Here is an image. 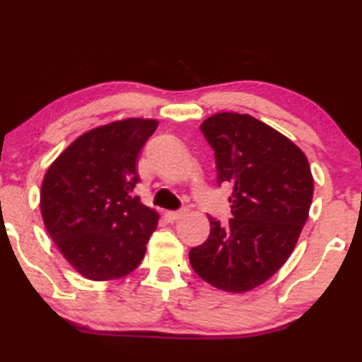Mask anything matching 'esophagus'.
<instances>
[{"label": "esophagus", "mask_w": 362, "mask_h": 362, "mask_svg": "<svg viewBox=\"0 0 362 362\" xmlns=\"http://www.w3.org/2000/svg\"><path fill=\"white\" fill-rule=\"evenodd\" d=\"M185 214H187V209H180V211H168L167 217H168V221H178V219H182Z\"/></svg>", "instance_id": "1"}]
</instances>
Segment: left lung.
<instances>
[{
	"mask_svg": "<svg viewBox=\"0 0 362 362\" xmlns=\"http://www.w3.org/2000/svg\"><path fill=\"white\" fill-rule=\"evenodd\" d=\"M214 150L217 185L233 189L229 226L211 221L207 241L189 252L216 288L243 293L280 269L307 223L313 178L303 151L250 115L217 112L200 124Z\"/></svg>",
	"mask_w": 362,
	"mask_h": 362,
	"instance_id": "1",
	"label": "left lung"
}]
</instances>
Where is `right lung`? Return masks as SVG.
Returning a JSON list of instances; mask_svg holds the SVG:
<instances>
[{
  "instance_id": "obj_1",
  "label": "right lung",
  "mask_w": 362,
  "mask_h": 362,
  "mask_svg": "<svg viewBox=\"0 0 362 362\" xmlns=\"http://www.w3.org/2000/svg\"><path fill=\"white\" fill-rule=\"evenodd\" d=\"M158 121L128 117L90 129L47 170L40 209L64 258L94 281L126 276L141 263L158 214L132 197L138 155Z\"/></svg>"
}]
</instances>
